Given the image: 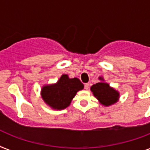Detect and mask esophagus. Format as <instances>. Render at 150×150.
Wrapping results in <instances>:
<instances>
[{
	"mask_svg": "<svg viewBox=\"0 0 150 150\" xmlns=\"http://www.w3.org/2000/svg\"><path fill=\"white\" fill-rule=\"evenodd\" d=\"M84 87H85V89H89V83H86V84L84 85Z\"/></svg>",
	"mask_w": 150,
	"mask_h": 150,
	"instance_id": "obj_1",
	"label": "esophagus"
}]
</instances>
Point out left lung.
Returning <instances> with one entry per match:
<instances>
[{"label": "left lung", "mask_w": 150, "mask_h": 150, "mask_svg": "<svg viewBox=\"0 0 150 150\" xmlns=\"http://www.w3.org/2000/svg\"><path fill=\"white\" fill-rule=\"evenodd\" d=\"M99 79L103 81V79L101 77L99 78ZM90 89L93 92L94 96L99 100V102L106 107L110 106L117 102L120 96L118 92L111 88L108 83L103 82L93 85Z\"/></svg>", "instance_id": "8db88e82"}]
</instances>
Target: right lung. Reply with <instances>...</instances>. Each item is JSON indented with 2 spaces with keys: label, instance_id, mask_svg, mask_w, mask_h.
Listing matches in <instances>:
<instances>
[{
  "label": "right lung",
  "instance_id": "add662e5",
  "mask_svg": "<svg viewBox=\"0 0 150 150\" xmlns=\"http://www.w3.org/2000/svg\"><path fill=\"white\" fill-rule=\"evenodd\" d=\"M84 88L78 78L70 79L68 75H62L57 83L47 85L41 89L44 102L55 110L65 109L78 91Z\"/></svg>",
  "mask_w": 150,
  "mask_h": 150
}]
</instances>
